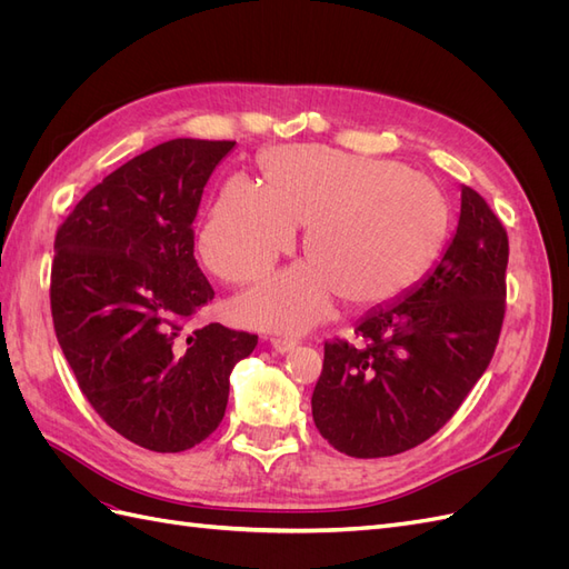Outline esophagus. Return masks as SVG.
<instances>
[{"mask_svg": "<svg viewBox=\"0 0 569 569\" xmlns=\"http://www.w3.org/2000/svg\"><path fill=\"white\" fill-rule=\"evenodd\" d=\"M270 347H272V351H278V353H289L291 349L297 347V341L295 339H284V337H272L270 339Z\"/></svg>", "mask_w": 569, "mask_h": 569, "instance_id": "34e87169", "label": "esophagus"}]
</instances>
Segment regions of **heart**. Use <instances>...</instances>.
Wrapping results in <instances>:
<instances>
[{"mask_svg":"<svg viewBox=\"0 0 569 569\" xmlns=\"http://www.w3.org/2000/svg\"><path fill=\"white\" fill-rule=\"evenodd\" d=\"M258 166L263 184L230 178L199 239L206 266L222 280L247 284L289 253L303 228L306 261L237 301V316L258 330H308L337 297L356 308L399 297L449 237V194L399 161L280 147L261 153Z\"/></svg>","mask_w":569,"mask_h":569,"instance_id":"1","label":"heart"}]
</instances>
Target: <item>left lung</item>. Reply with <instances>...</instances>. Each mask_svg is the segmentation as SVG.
<instances>
[{"label":"left lung","mask_w":569,"mask_h":569,"mask_svg":"<svg viewBox=\"0 0 569 569\" xmlns=\"http://www.w3.org/2000/svg\"><path fill=\"white\" fill-rule=\"evenodd\" d=\"M508 234L475 189L460 187L456 234L401 299L356 322L358 343H325L313 422L337 451L387 458L451 420L485 375L506 313Z\"/></svg>","instance_id":"left-lung-1"}]
</instances>
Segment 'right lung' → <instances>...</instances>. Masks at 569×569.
I'll return each mask as SVG.
<instances>
[{"label":"right lung","instance_id":"1","mask_svg":"<svg viewBox=\"0 0 569 569\" xmlns=\"http://www.w3.org/2000/svg\"><path fill=\"white\" fill-rule=\"evenodd\" d=\"M234 142L180 137L113 170L57 232L51 318L76 380L132 443L180 453L216 432L256 335L184 320L213 299L194 258L203 187Z\"/></svg>","mask_w":569,"mask_h":569}]
</instances>
